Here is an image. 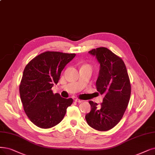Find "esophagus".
<instances>
[{
    "mask_svg": "<svg viewBox=\"0 0 155 155\" xmlns=\"http://www.w3.org/2000/svg\"><path fill=\"white\" fill-rule=\"evenodd\" d=\"M75 101L76 102H78V103H81V102H83V101L82 100H80V99H78V98H76L75 99Z\"/></svg>",
    "mask_w": 155,
    "mask_h": 155,
    "instance_id": "1",
    "label": "esophagus"
}]
</instances>
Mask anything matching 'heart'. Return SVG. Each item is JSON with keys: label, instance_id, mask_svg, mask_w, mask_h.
Here are the masks:
<instances>
[{"label": "heart", "instance_id": "obj_1", "mask_svg": "<svg viewBox=\"0 0 155 155\" xmlns=\"http://www.w3.org/2000/svg\"><path fill=\"white\" fill-rule=\"evenodd\" d=\"M83 66H89V67H90V66L89 65H88V64H84V65H83Z\"/></svg>", "mask_w": 155, "mask_h": 155}]
</instances>
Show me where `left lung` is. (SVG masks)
I'll use <instances>...</instances> for the list:
<instances>
[{"instance_id":"obj_1","label":"left lung","mask_w":155,"mask_h":155,"mask_svg":"<svg viewBox=\"0 0 155 155\" xmlns=\"http://www.w3.org/2000/svg\"><path fill=\"white\" fill-rule=\"evenodd\" d=\"M89 53L100 63L97 90L104 95L100 106L89 101L91 110L85 116L88 124L98 131H107L121 120L130 98L131 84L123 60L104 47L93 49Z\"/></svg>"}]
</instances>
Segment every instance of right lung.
<instances>
[{
	"label": "right lung",
	"instance_id": "right-lung-1",
	"mask_svg": "<svg viewBox=\"0 0 155 155\" xmlns=\"http://www.w3.org/2000/svg\"><path fill=\"white\" fill-rule=\"evenodd\" d=\"M75 53L45 51L31 60L25 68L20 84L23 109L30 120L41 128H49L63 120L72 98H64L51 90L61 72Z\"/></svg>",
	"mask_w": 155,
	"mask_h": 155
}]
</instances>
